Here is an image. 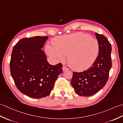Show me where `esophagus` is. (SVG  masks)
I'll return each mask as SVG.
<instances>
[{
  "label": "esophagus",
  "mask_w": 123,
  "mask_h": 123,
  "mask_svg": "<svg viewBox=\"0 0 123 123\" xmlns=\"http://www.w3.org/2000/svg\"><path fill=\"white\" fill-rule=\"evenodd\" d=\"M62 70H63V72H64V71H66L68 70V68H67L66 67L63 66V67H62Z\"/></svg>",
  "instance_id": "esophagus-1"
}]
</instances>
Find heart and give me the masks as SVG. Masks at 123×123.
I'll list each match as a JSON object with an SVG mask.
<instances>
[{
  "label": "heart",
  "mask_w": 123,
  "mask_h": 123,
  "mask_svg": "<svg viewBox=\"0 0 123 123\" xmlns=\"http://www.w3.org/2000/svg\"><path fill=\"white\" fill-rule=\"evenodd\" d=\"M53 46H45L47 53L56 60H63L68 56L69 66L76 71L91 67L98 56L99 47L96 40L84 33L78 32L54 39Z\"/></svg>",
  "instance_id": "heart-1"
}]
</instances>
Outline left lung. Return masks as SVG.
Here are the masks:
<instances>
[{"label": "left lung", "mask_w": 123, "mask_h": 123, "mask_svg": "<svg viewBox=\"0 0 123 123\" xmlns=\"http://www.w3.org/2000/svg\"><path fill=\"white\" fill-rule=\"evenodd\" d=\"M99 47L98 55L90 68L82 72H73L71 85L80 96H90L104 87L112 67V46L104 36L95 33Z\"/></svg>", "instance_id": "left-lung-1"}]
</instances>
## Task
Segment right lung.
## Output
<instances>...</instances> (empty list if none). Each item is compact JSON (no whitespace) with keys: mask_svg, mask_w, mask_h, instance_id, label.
<instances>
[{"mask_svg":"<svg viewBox=\"0 0 123 123\" xmlns=\"http://www.w3.org/2000/svg\"><path fill=\"white\" fill-rule=\"evenodd\" d=\"M48 37L36 36L22 39L14 46L10 62L11 76L20 92L30 98L49 95L62 65L49 63L41 49Z\"/></svg>","mask_w":123,"mask_h":123,"instance_id":"1","label":"right lung"}]
</instances>
